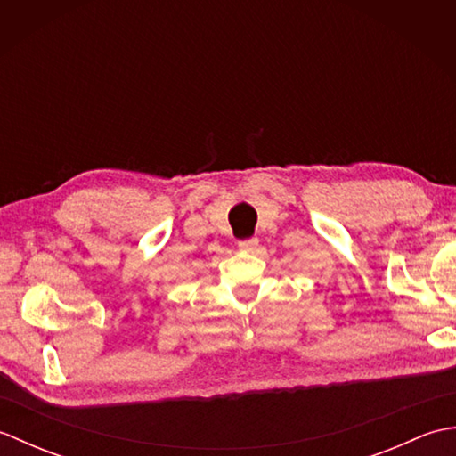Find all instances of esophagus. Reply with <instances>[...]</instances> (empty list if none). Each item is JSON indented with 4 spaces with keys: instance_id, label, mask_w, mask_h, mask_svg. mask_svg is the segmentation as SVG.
<instances>
[{
    "instance_id": "34e87169",
    "label": "esophagus",
    "mask_w": 456,
    "mask_h": 456,
    "mask_svg": "<svg viewBox=\"0 0 456 456\" xmlns=\"http://www.w3.org/2000/svg\"><path fill=\"white\" fill-rule=\"evenodd\" d=\"M239 250H243V253H253V250L258 247V239H245V240H239Z\"/></svg>"
}]
</instances>
